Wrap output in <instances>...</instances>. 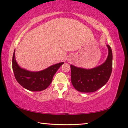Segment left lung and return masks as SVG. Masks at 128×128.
<instances>
[{
    "instance_id": "left-lung-1",
    "label": "left lung",
    "mask_w": 128,
    "mask_h": 128,
    "mask_svg": "<svg viewBox=\"0 0 128 128\" xmlns=\"http://www.w3.org/2000/svg\"><path fill=\"white\" fill-rule=\"evenodd\" d=\"M108 56L102 64L90 70L70 65L71 82L74 88L81 92L89 93L97 90L109 80L112 70V52L107 45Z\"/></svg>"
}]
</instances>
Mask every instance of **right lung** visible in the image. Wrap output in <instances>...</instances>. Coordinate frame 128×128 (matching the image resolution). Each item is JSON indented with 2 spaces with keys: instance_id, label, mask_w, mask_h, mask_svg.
<instances>
[{
  "instance_id": "1",
  "label": "right lung",
  "mask_w": 128,
  "mask_h": 128,
  "mask_svg": "<svg viewBox=\"0 0 128 128\" xmlns=\"http://www.w3.org/2000/svg\"><path fill=\"white\" fill-rule=\"evenodd\" d=\"M64 62L54 64L38 72H31L20 68L15 60V50L12 57V70L18 83L23 88L31 91L46 90L52 82L54 74Z\"/></svg>"
}]
</instances>
